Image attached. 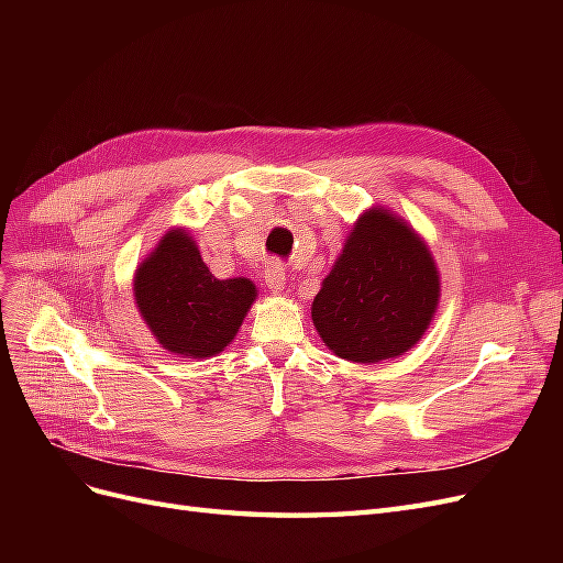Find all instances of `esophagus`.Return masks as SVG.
I'll return each mask as SVG.
<instances>
[{
    "mask_svg": "<svg viewBox=\"0 0 563 563\" xmlns=\"http://www.w3.org/2000/svg\"><path fill=\"white\" fill-rule=\"evenodd\" d=\"M263 279H265V286L272 288V291H282V288L286 286L284 265L282 263H267L265 272H263Z\"/></svg>",
    "mask_w": 563,
    "mask_h": 563,
    "instance_id": "34e87169",
    "label": "esophagus"
}]
</instances>
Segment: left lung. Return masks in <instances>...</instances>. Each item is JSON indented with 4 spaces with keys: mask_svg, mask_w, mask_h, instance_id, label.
Listing matches in <instances>:
<instances>
[{
    "mask_svg": "<svg viewBox=\"0 0 563 563\" xmlns=\"http://www.w3.org/2000/svg\"><path fill=\"white\" fill-rule=\"evenodd\" d=\"M439 275L420 236L383 209L364 213L312 302L340 360L371 364L411 350L437 310Z\"/></svg>",
    "mask_w": 563,
    "mask_h": 563,
    "instance_id": "obj_1",
    "label": "left lung"
}]
</instances>
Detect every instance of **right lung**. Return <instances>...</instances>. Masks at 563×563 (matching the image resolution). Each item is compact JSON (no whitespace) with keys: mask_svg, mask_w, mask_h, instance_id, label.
<instances>
[{"mask_svg":"<svg viewBox=\"0 0 563 563\" xmlns=\"http://www.w3.org/2000/svg\"><path fill=\"white\" fill-rule=\"evenodd\" d=\"M135 302L150 331L176 354L211 356L230 345L255 298L253 282L216 279L180 230L168 232L139 267Z\"/></svg>","mask_w":563,"mask_h":563,"instance_id":"right-lung-1","label":"right lung"}]
</instances>
